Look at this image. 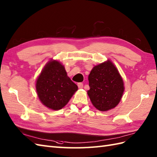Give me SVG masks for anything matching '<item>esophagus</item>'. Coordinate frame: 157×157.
<instances>
[{
  "instance_id": "34e87169",
  "label": "esophagus",
  "mask_w": 157,
  "mask_h": 157,
  "mask_svg": "<svg viewBox=\"0 0 157 157\" xmlns=\"http://www.w3.org/2000/svg\"><path fill=\"white\" fill-rule=\"evenodd\" d=\"M83 86V83H78V86L79 88H82Z\"/></svg>"
}]
</instances>
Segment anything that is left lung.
I'll return each mask as SVG.
<instances>
[{
	"mask_svg": "<svg viewBox=\"0 0 157 157\" xmlns=\"http://www.w3.org/2000/svg\"><path fill=\"white\" fill-rule=\"evenodd\" d=\"M88 80L90 90L87 94L98 110L107 111L118 104L124 90V82L110 61L94 67Z\"/></svg>",
	"mask_w": 157,
	"mask_h": 157,
	"instance_id": "1",
	"label": "left lung"
}]
</instances>
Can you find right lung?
Instances as JSON below:
<instances>
[{
    "label": "right lung",
    "instance_id": "1",
    "mask_svg": "<svg viewBox=\"0 0 157 157\" xmlns=\"http://www.w3.org/2000/svg\"><path fill=\"white\" fill-rule=\"evenodd\" d=\"M78 88L67 75L64 66L57 61H49L36 83L40 100L46 107L54 110L63 108Z\"/></svg>",
    "mask_w": 157,
    "mask_h": 157
}]
</instances>
